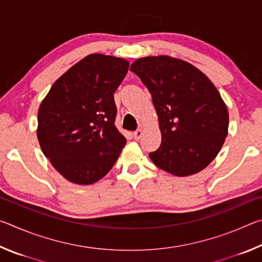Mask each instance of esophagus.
Returning a JSON list of instances; mask_svg holds the SVG:
<instances>
[{"label": "esophagus", "mask_w": 262, "mask_h": 262, "mask_svg": "<svg viewBox=\"0 0 262 262\" xmlns=\"http://www.w3.org/2000/svg\"><path fill=\"white\" fill-rule=\"evenodd\" d=\"M133 135H134V139L135 140H140L141 137H142V130L141 129H137L136 132H134V134H133Z\"/></svg>", "instance_id": "1"}]
</instances>
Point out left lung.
<instances>
[{
	"label": "left lung",
	"mask_w": 262,
	"mask_h": 262,
	"mask_svg": "<svg viewBox=\"0 0 262 262\" xmlns=\"http://www.w3.org/2000/svg\"><path fill=\"white\" fill-rule=\"evenodd\" d=\"M130 70L151 94L162 143L149 157L177 177L198 173L214 161L228 135L229 113L201 70L176 57L137 59Z\"/></svg>",
	"instance_id": "left-lung-1"
}]
</instances>
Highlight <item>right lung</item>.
Instances as JSON below:
<instances>
[{"label": "right lung", "instance_id": "add662e5", "mask_svg": "<svg viewBox=\"0 0 262 262\" xmlns=\"http://www.w3.org/2000/svg\"><path fill=\"white\" fill-rule=\"evenodd\" d=\"M129 62L90 54L53 84L38 111L37 137L45 156L70 183L91 185L108 173L126 139L115 127L114 92Z\"/></svg>", "mask_w": 262, "mask_h": 262}]
</instances>
